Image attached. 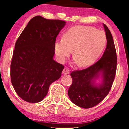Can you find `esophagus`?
<instances>
[{
	"instance_id": "esophagus-1",
	"label": "esophagus",
	"mask_w": 129,
	"mask_h": 129,
	"mask_svg": "<svg viewBox=\"0 0 129 129\" xmlns=\"http://www.w3.org/2000/svg\"><path fill=\"white\" fill-rule=\"evenodd\" d=\"M69 73H70V70L67 68H64L62 72V73L63 75H69Z\"/></svg>"
}]
</instances>
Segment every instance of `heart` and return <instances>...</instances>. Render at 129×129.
Returning <instances> with one entry per match:
<instances>
[{"mask_svg": "<svg viewBox=\"0 0 129 129\" xmlns=\"http://www.w3.org/2000/svg\"><path fill=\"white\" fill-rule=\"evenodd\" d=\"M106 44L104 31L91 26H76L68 29L63 38L56 40L54 53L58 60L63 63L73 49V62L79 63L80 67H86L98 60Z\"/></svg>", "mask_w": 129, "mask_h": 129, "instance_id": "1", "label": "heart"}]
</instances>
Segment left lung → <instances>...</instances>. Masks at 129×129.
Here are the masks:
<instances>
[{
	"label": "left lung",
	"mask_w": 129,
	"mask_h": 129,
	"mask_svg": "<svg viewBox=\"0 0 129 129\" xmlns=\"http://www.w3.org/2000/svg\"><path fill=\"white\" fill-rule=\"evenodd\" d=\"M103 24L107 45L102 57L89 68L70 74L73 82L68 90V96L72 103L84 109L94 107L105 98L115 77L117 65L115 46L110 30L106 24Z\"/></svg>",
	"instance_id": "left-lung-1"
}]
</instances>
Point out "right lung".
Wrapping results in <instances>:
<instances>
[{
    "label": "right lung",
    "mask_w": 129,
    "mask_h": 129,
    "mask_svg": "<svg viewBox=\"0 0 129 129\" xmlns=\"http://www.w3.org/2000/svg\"><path fill=\"white\" fill-rule=\"evenodd\" d=\"M66 22L38 16L31 19L15 44L10 65L12 84L24 101L38 103L64 69L53 59L56 38Z\"/></svg>",
    "instance_id": "obj_1"
}]
</instances>
